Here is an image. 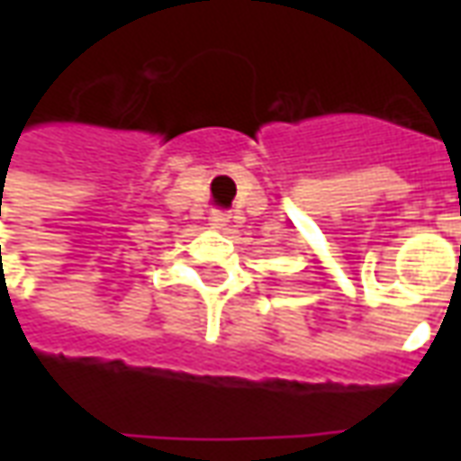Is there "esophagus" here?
<instances>
[{"label": "esophagus", "instance_id": "34e87169", "mask_svg": "<svg viewBox=\"0 0 461 461\" xmlns=\"http://www.w3.org/2000/svg\"><path fill=\"white\" fill-rule=\"evenodd\" d=\"M210 221H212V227H217V230H221L227 221H230V214L227 212H221V210H214L210 214Z\"/></svg>", "mask_w": 461, "mask_h": 461}]
</instances>
